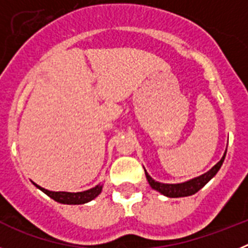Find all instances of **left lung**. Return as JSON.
Instances as JSON below:
<instances>
[{
    "instance_id": "left-lung-1",
    "label": "left lung",
    "mask_w": 248,
    "mask_h": 248,
    "mask_svg": "<svg viewBox=\"0 0 248 248\" xmlns=\"http://www.w3.org/2000/svg\"><path fill=\"white\" fill-rule=\"evenodd\" d=\"M226 156V153L223 154V156L221 157V160L218 161L211 170H209L207 172H205L203 175L191 179L189 181H185V183L181 184H163L159 183V181H155L148 172L145 171L146 179L149 181V185L153 187L154 190L159 191L160 194L165 195L168 198H185V196H190V195H194L199 191L200 189H202L206 184L211 180L215 175L217 174V171L220 170L221 165H222L223 160Z\"/></svg>"
}]
</instances>
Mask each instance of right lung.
Wrapping results in <instances>:
<instances>
[{"label":"right lung","mask_w":248,"mask_h":248,"mask_svg":"<svg viewBox=\"0 0 248 248\" xmlns=\"http://www.w3.org/2000/svg\"><path fill=\"white\" fill-rule=\"evenodd\" d=\"M34 184V183H33ZM34 185L38 187L41 191L45 192L46 195H48L50 199H53L54 201L61 203H65V205H80V203H85L92 201L93 199H95L98 195L102 192L103 185H97L93 189H89L87 191L82 192H65V191H49V190H46L43 187H41L39 185L34 184Z\"/></svg>","instance_id":"right-lung-1"}]
</instances>
